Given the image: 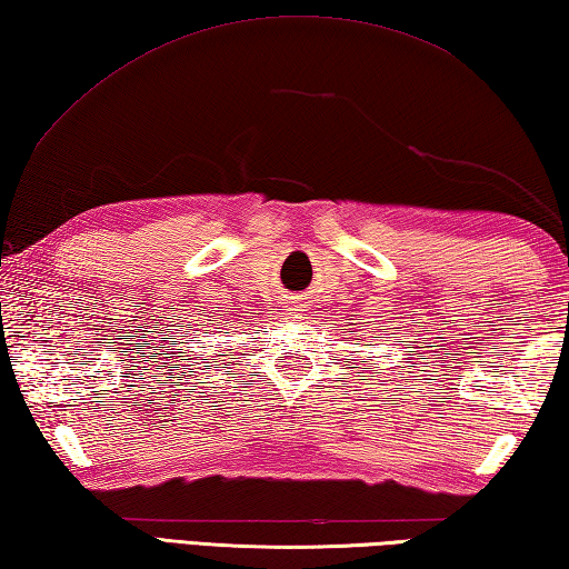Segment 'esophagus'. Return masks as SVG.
<instances>
[{"instance_id":"34e87169","label":"esophagus","mask_w":569,"mask_h":569,"mask_svg":"<svg viewBox=\"0 0 569 569\" xmlns=\"http://www.w3.org/2000/svg\"><path fill=\"white\" fill-rule=\"evenodd\" d=\"M293 311H301V306H296V308H293ZM293 318H298V313H296Z\"/></svg>"}]
</instances>
